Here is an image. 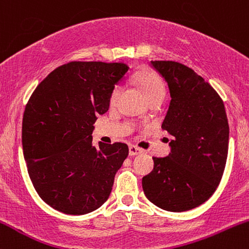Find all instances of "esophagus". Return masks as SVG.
<instances>
[{"mask_svg":"<svg viewBox=\"0 0 249 249\" xmlns=\"http://www.w3.org/2000/svg\"><path fill=\"white\" fill-rule=\"evenodd\" d=\"M128 153H130V156H137V154L142 153V150L138 146H136V145H130V147H128Z\"/></svg>","mask_w":249,"mask_h":249,"instance_id":"esophagus-1","label":"esophagus"}]
</instances>
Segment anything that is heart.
<instances>
[{
	"mask_svg": "<svg viewBox=\"0 0 249 249\" xmlns=\"http://www.w3.org/2000/svg\"><path fill=\"white\" fill-rule=\"evenodd\" d=\"M133 79L136 81L137 84L142 88V92L145 93L147 99L153 98V97L165 96V84L162 82L161 77L154 71L150 69H142L138 72L134 73ZM121 87L116 85L113 90L111 91L110 95V104H116L117 99H118L119 93H121Z\"/></svg>",
	"mask_w": 249,
	"mask_h": 249,
	"instance_id": "b5f03b06",
	"label": "heart"
}]
</instances>
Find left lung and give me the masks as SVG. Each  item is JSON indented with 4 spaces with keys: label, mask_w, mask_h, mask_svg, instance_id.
I'll list each match as a JSON object with an SVG mask.
<instances>
[{
    "label": "left lung",
    "mask_w": 249,
    "mask_h": 249,
    "mask_svg": "<svg viewBox=\"0 0 249 249\" xmlns=\"http://www.w3.org/2000/svg\"><path fill=\"white\" fill-rule=\"evenodd\" d=\"M151 65L170 89L161 127L173 139L167 157H153V171L142 178V190L156 206L184 212L204 204L219 186L230 126L221 97L201 76L178 62L151 61Z\"/></svg>",
    "instance_id": "1"
}]
</instances>
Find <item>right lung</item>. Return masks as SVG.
Masks as SVG:
<instances>
[{"label": "right lung", "instance_id": "obj_1", "mask_svg": "<svg viewBox=\"0 0 249 249\" xmlns=\"http://www.w3.org/2000/svg\"><path fill=\"white\" fill-rule=\"evenodd\" d=\"M125 63L69 62L37 85L25 105L22 145L36 192L65 214L92 212L107 201L128 156L125 142L92 146L97 116L108 110Z\"/></svg>", "mask_w": 249, "mask_h": 249}]
</instances>
